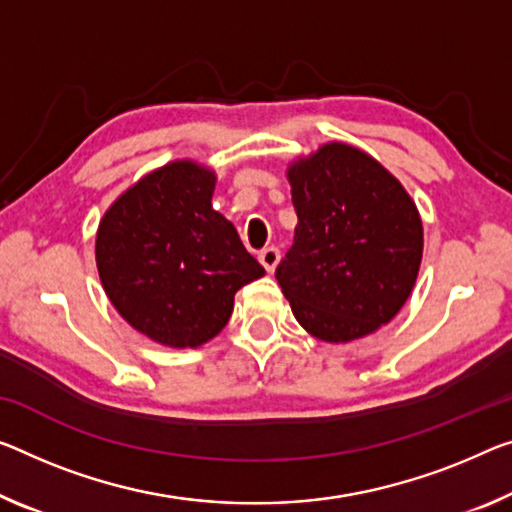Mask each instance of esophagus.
<instances>
[{"mask_svg": "<svg viewBox=\"0 0 512 512\" xmlns=\"http://www.w3.org/2000/svg\"><path fill=\"white\" fill-rule=\"evenodd\" d=\"M258 261L265 267L267 272H274V267L279 263V249L277 247H265L261 254H258Z\"/></svg>", "mask_w": 512, "mask_h": 512, "instance_id": "34e87169", "label": "esophagus"}]
</instances>
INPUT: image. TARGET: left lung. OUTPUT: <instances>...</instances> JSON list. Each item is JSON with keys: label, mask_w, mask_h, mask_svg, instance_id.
<instances>
[{"label": "left lung", "mask_w": 512, "mask_h": 512, "mask_svg": "<svg viewBox=\"0 0 512 512\" xmlns=\"http://www.w3.org/2000/svg\"><path fill=\"white\" fill-rule=\"evenodd\" d=\"M295 242L277 281L297 322L327 343L387 325L423 258L419 208L403 183L357 146L327 141L288 164Z\"/></svg>", "instance_id": "left-lung-1"}]
</instances>
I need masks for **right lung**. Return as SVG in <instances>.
Instances as JSON below:
<instances>
[{"instance_id":"add662e5","label":"right lung","mask_w":512,"mask_h":512,"mask_svg":"<svg viewBox=\"0 0 512 512\" xmlns=\"http://www.w3.org/2000/svg\"><path fill=\"white\" fill-rule=\"evenodd\" d=\"M217 174L174 160L130 185L96 233L100 283L119 316L167 348H199L233 313L235 293L265 270L212 208Z\"/></svg>"}]
</instances>
